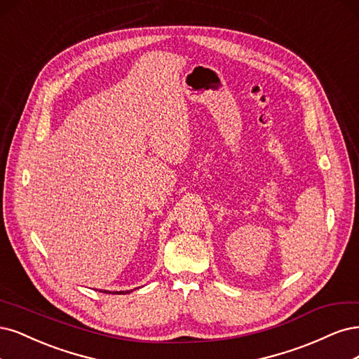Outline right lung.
Returning a JSON list of instances; mask_svg holds the SVG:
<instances>
[{"label":"right lung","mask_w":359,"mask_h":359,"mask_svg":"<svg viewBox=\"0 0 359 359\" xmlns=\"http://www.w3.org/2000/svg\"><path fill=\"white\" fill-rule=\"evenodd\" d=\"M100 292H102V291H100ZM104 292H109V294H116V295H122V294H130L131 291H104Z\"/></svg>","instance_id":"1"}]
</instances>
